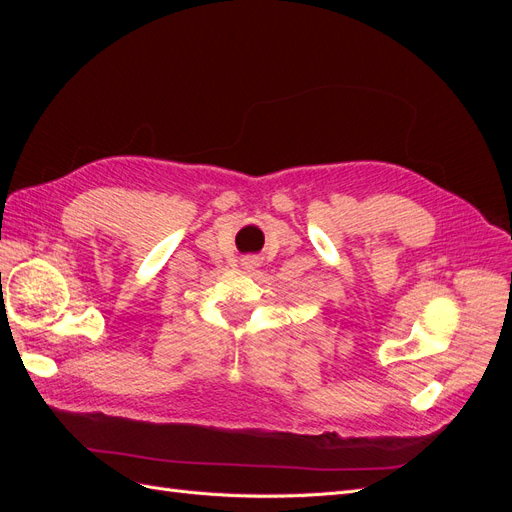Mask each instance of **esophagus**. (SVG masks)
Instances as JSON below:
<instances>
[{
	"instance_id": "esophagus-1",
	"label": "esophagus",
	"mask_w": 512,
	"mask_h": 512,
	"mask_svg": "<svg viewBox=\"0 0 512 512\" xmlns=\"http://www.w3.org/2000/svg\"><path fill=\"white\" fill-rule=\"evenodd\" d=\"M258 267V260H254V258H245L243 260V269L245 271H252V269H256Z\"/></svg>"
}]
</instances>
